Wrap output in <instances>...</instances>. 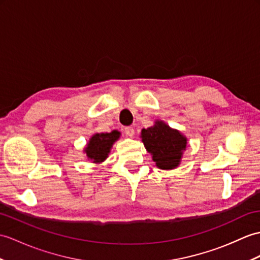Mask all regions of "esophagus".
Here are the masks:
<instances>
[{
	"label": "esophagus",
	"mask_w": 260,
	"mask_h": 260,
	"mask_svg": "<svg viewBox=\"0 0 260 260\" xmlns=\"http://www.w3.org/2000/svg\"><path fill=\"white\" fill-rule=\"evenodd\" d=\"M124 132H125V134L127 135L128 137H133V136L135 135V131H134V128H133V127H125Z\"/></svg>",
	"instance_id": "esophagus-1"
}]
</instances>
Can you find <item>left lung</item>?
<instances>
[{
	"instance_id": "obj_1",
	"label": "left lung",
	"mask_w": 260,
	"mask_h": 260,
	"mask_svg": "<svg viewBox=\"0 0 260 260\" xmlns=\"http://www.w3.org/2000/svg\"><path fill=\"white\" fill-rule=\"evenodd\" d=\"M141 137L159 170L171 171L180 165L187 148V137L182 132L172 128L164 120L156 119L153 126L142 129Z\"/></svg>"
}]
</instances>
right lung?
<instances>
[{
  "label": "right lung",
  "instance_id": "1",
  "mask_svg": "<svg viewBox=\"0 0 260 260\" xmlns=\"http://www.w3.org/2000/svg\"><path fill=\"white\" fill-rule=\"evenodd\" d=\"M120 132L114 129L110 133H95L88 140L83 153L88 160L96 165L105 161L111 153L114 143L119 140Z\"/></svg>",
  "mask_w": 260,
  "mask_h": 260
}]
</instances>
